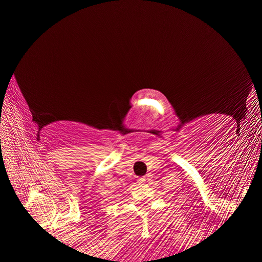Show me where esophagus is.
<instances>
[{
    "label": "esophagus",
    "instance_id": "esophagus-1",
    "mask_svg": "<svg viewBox=\"0 0 262 262\" xmlns=\"http://www.w3.org/2000/svg\"><path fill=\"white\" fill-rule=\"evenodd\" d=\"M145 181H147V178H145V177H142V178L139 179V184H144Z\"/></svg>",
    "mask_w": 262,
    "mask_h": 262
}]
</instances>
